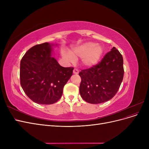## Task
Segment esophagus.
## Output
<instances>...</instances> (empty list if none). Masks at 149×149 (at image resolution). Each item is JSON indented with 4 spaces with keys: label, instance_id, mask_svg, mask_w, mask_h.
I'll return each mask as SVG.
<instances>
[{
    "label": "esophagus",
    "instance_id": "obj_1",
    "mask_svg": "<svg viewBox=\"0 0 149 149\" xmlns=\"http://www.w3.org/2000/svg\"><path fill=\"white\" fill-rule=\"evenodd\" d=\"M73 73H74V74H78V73H79V70H78V69L74 68V70H73Z\"/></svg>",
    "mask_w": 149,
    "mask_h": 149
}]
</instances>
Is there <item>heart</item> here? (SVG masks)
Masks as SVG:
<instances>
[{"mask_svg":"<svg viewBox=\"0 0 149 149\" xmlns=\"http://www.w3.org/2000/svg\"><path fill=\"white\" fill-rule=\"evenodd\" d=\"M103 52L101 45L93 42L85 43L76 47L70 52V54L63 53V56L68 61H74V58H82L83 64L88 67L96 65L100 61Z\"/></svg>","mask_w":149,"mask_h":149,"instance_id":"obj_1","label":"heart"}]
</instances>
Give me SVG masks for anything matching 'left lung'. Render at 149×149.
<instances>
[{
  "mask_svg": "<svg viewBox=\"0 0 149 149\" xmlns=\"http://www.w3.org/2000/svg\"><path fill=\"white\" fill-rule=\"evenodd\" d=\"M124 73L123 56L113 47L97 65L79 73L81 96L94 104L111 100L118 91Z\"/></svg>",
  "mask_w": 149,
  "mask_h": 149,
  "instance_id": "left-lung-1",
  "label": "left lung"
}]
</instances>
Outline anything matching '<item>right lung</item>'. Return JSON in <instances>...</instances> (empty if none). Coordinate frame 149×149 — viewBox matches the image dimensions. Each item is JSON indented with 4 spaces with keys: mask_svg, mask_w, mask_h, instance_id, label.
Instances as JSON below:
<instances>
[{
    "mask_svg": "<svg viewBox=\"0 0 149 149\" xmlns=\"http://www.w3.org/2000/svg\"><path fill=\"white\" fill-rule=\"evenodd\" d=\"M52 45H36L20 61V84L31 101L52 104L61 98L64 86L73 74V67H63L52 57Z\"/></svg>",
    "mask_w": 149,
    "mask_h": 149,
    "instance_id": "1",
    "label": "right lung"
}]
</instances>
